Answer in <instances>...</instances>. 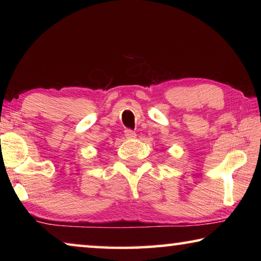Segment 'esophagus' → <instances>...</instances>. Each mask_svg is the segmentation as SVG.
<instances>
[{"label": "esophagus", "instance_id": "34e87169", "mask_svg": "<svg viewBox=\"0 0 261 261\" xmlns=\"http://www.w3.org/2000/svg\"><path fill=\"white\" fill-rule=\"evenodd\" d=\"M124 134H125V137H126L127 139H134V138H136V136H137L135 131L129 130V129L125 130V131H124Z\"/></svg>", "mask_w": 261, "mask_h": 261}]
</instances>
